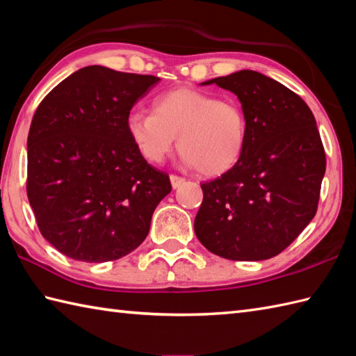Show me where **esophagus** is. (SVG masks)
Returning a JSON list of instances; mask_svg holds the SVG:
<instances>
[{
  "label": "esophagus",
  "mask_w": 356,
  "mask_h": 356,
  "mask_svg": "<svg viewBox=\"0 0 356 356\" xmlns=\"http://www.w3.org/2000/svg\"><path fill=\"white\" fill-rule=\"evenodd\" d=\"M184 178H181V177H178V175H170V183H172V187L173 188H177V187H179L181 184H184Z\"/></svg>",
  "instance_id": "esophagus-1"
}]
</instances>
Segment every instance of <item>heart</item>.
Returning <instances> with one entry per match:
<instances>
[{
  "instance_id": "b5f03b06",
  "label": "heart",
  "mask_w": 356,
  "mask_h": 356,
  "mask_svg": "<svg viewBox=\"0 0 356 356\" xmlns=\"http://www.w3.org/2000/svg\"><path fill=\"white\" fill-rule=\"evenodd\" d=\"M126 131L151 164L163 163L178 137L183 161L207 177L234 168L247 145V118L238 102L193 88L156 96L152 114L132 111L126 118Z\"/></svg>"
}]
</instances>
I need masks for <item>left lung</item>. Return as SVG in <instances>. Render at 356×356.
<instances>
[{"instance_id": "8db88e82", "label": "left lung", "mask_w": 356, "mask_h": 356, "mask_svg": "<svg viewBox=\"0 0 356 356\" xmlns=\"http://www.w3.org/2000/svg\"><path fill=\"white\" fill-rule=\"evenodd\" d=\"M238 96L247 145L238 164L210 183L196 238L230 260L277 256L317 213L326 155L314 114L285 85L252 70L210 79Z\"/></svg>"}]
</instances>
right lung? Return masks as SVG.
Here are the masks:
<instances>
[{"label": "right lung", "mask_w": 356, "mask_h": 356, "mask_svg": "<svg viewBox=\"0 0 356 356\" xmlns=\"http://www.w3.org/2000/svg\"><path fill=\"white\" fill-rule=\"evenodd\" d=\"M160 77L102 65L77 70L39 104L27 138V196L39 232L82 262L117 260L146 239L172 186L126 131Z\"/></svg>", "instance_id": "1"}]
</instances>
